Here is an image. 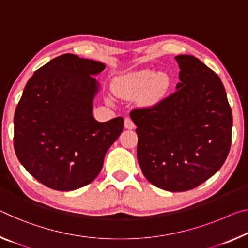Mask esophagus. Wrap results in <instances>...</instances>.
I'll return each instance as SVG.
<instances>
[{
    "label": "esophagus",
    "mask_w": 248,
    "mask_h": 248,
    "mask_svg": "<svg viewBox=\"0 0 248 248\" xmlns=\"http://www.w3.org/2000/svg\"><path fill=\"white\" fill-rule=\"evenodd\" d=\"M124 128L125 129H133V128H135V124H133V121L130 119V118H125V119H124Z\"/></svg>",
    "instance_id": "obj_1"
}]
</instances>
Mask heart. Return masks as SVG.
<instances>
[{
  "instance_id": "obj_1",
  "label": "heart",
  "mask_w": 248,
  "mask_h": 248,
  "mask_svg": "<svg viewBox=\"0 0 248 248\" xmlns=\"http://www.w3.org/2000/svg\"><path fill=\"white\" fill-rule=\"evenodd\" d=\"M152 84V90L155 93H161L168 88V78L163 75L156 76L152 70H141L128 76L124 80V87L129 93L142 92Z\"/></svg>"
}]
</instances>
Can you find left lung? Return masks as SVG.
Masks as SVG:
<instances>
[{
  "mask_svg": "<svg viewBox=\"0 0 248 248\" xmlns=\"http://www.w3.org/2000/svg\"><path fill=\"white\" fill-rule=\"evenodd\" d=\"M176 90L149 107L131 110L138 128L137 156L153 186L171 192L192 190L214 175L232 143L233 117L223 82L191 55L175 57Z\"/></svg>",
  "mask_w": 248,
  "mask_h": 248,
  "instance_id": "1",
  "label": "left lung"
}]
</instances>
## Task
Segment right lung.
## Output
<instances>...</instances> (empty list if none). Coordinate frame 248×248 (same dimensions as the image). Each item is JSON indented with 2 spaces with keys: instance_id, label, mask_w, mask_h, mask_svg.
Returning <instances> with one entry per match:
<instances>
[{
  "instance_id": "right-lung-1",
  "label": "right lung",
  "mask_w": 248,
  "mask_h": 248,
  "mask_svg": "<svg viewBox=\"0 0 248 248\" xmlns=\"http://www.w3.org/2000/svg\"><path fill=\"white\" fill-rule=\"evenodd\" d=\"M103 62L74 54L55 57L35 70L14 115V149L29 173L47 187L72 191L93 182L106 152L120 136L124 119L98 123L92 75Z\"/></svg>"
}]
</instances>
